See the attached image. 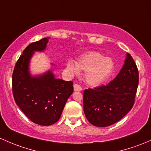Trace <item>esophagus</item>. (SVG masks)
<instances>
[{
  "mask_svg": "<svg viewBox=\"0 0 151 151\" xmlns=\"http://www.w3.org/2000/svg\"><path fill=\"white\" fill-rule=\"evenodd\" d=\"M73 88L75 91H82V88L81 86H79L78 84H74L73 85Z\"/></svg>",
  "mask_w": 151,
  "mask_h": 151,
  "instance_id": "34e87169",
  "label": "esophagus"
}]
</instances>
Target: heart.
Wrapping results in <instances>:
<instances>
[{"label": "heart", "mask_w": 151, "mask_h": 151, "mask_svg": "<svg viewBox=\"0 0 151 151\" xmlns=\"http://www.w3.org/2000/svg\"><path fill=\"white\" fill-rule=\"evenodd\" d=\"M67 69L72 75L85 71V79L91 86H98L106 80L114 70V62L98 52H88L80 56L77 62L69 60Z\"/></svg>", "instance_id": "heart-1"}]
</instances>
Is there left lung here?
Segmentation results:
<instances>
[{
    "label": "left lung",
    "mask_w": 151,
    "mask_h": 151,
    "mask_svg": "<svg viewBox=\"0 0 151 151\" xmlns=\"http://www.w3.org/2000/svg\"><path fill=\"white\" fill-rule=\"evenodd\" d=\"M138 81L137 65L127 53L122 68L114 80L106 86L84 91L83 111L89 122L107 127L124 117L133 106Z\"/></svg>",
    "instance_id": "1"
}]
</instances>
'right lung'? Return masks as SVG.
<instances>
[{
	"mask_svg": "<svg viewBox=\"0 0 151 151\" xmlns=\"http://www.w3.org/2000/svg\"><path fill=\"white\" fill-rule=\"evenodd\" d=\"M49 39L45 37L29 45L16 63L12 76L16 104L31 121L42 126L59 120L73 92V83L56 78L51 70L40 76L30 73L31 58L35 52L45 51Z\"/></svg>",
	"mask_w": 151,
	"mask_h": 151,
	"instance_id": "obj_1",
	"label": "right lung"
}]
</instances>
